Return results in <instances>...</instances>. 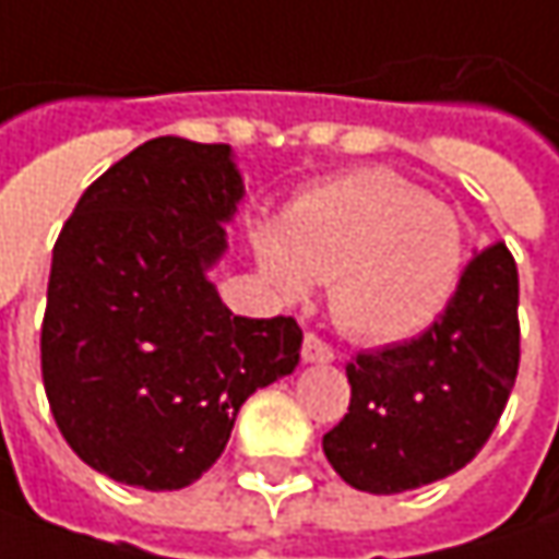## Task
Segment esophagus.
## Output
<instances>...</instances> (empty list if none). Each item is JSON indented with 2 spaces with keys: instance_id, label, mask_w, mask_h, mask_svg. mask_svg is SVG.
Instances as JSON below:
<instances>
[{
  "instance_id": "esophagus-1",
  "label": "esophagus",
  "mask_w": 559,
  "mask_h": 559,
  "mask_svg": "<svg viewBox=\"0 0 559 559\" xmlns=\"http://www.w3.org/2000/svg\"><path fill=\"white\" fill-rule=\"evenodd\" d=\"M300 354H304V360H307V364H332V360H335L332 347L325 345L319 335H307V338H304V350H300Z\"/></svg>"
}]
</instances>
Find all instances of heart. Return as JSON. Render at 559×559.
I'll use <instances>...</instances> for the list:
<instances>
[{"label": "heart", "mask_w": 559, "mask_h": 559, "mask_svg": "<svg viewBox=\"0 0 559 559\" xmlns=\"http://www.w3.org/2000/svg\"><path fill=\"white\" fill-rule=\"evenodd\" d=\"M255 255L287 297L329 281V310L347 338L395 345L427 332L452 304L465 230L449 205L364 167L304 192L284 224L255 234Z\"/></svg>", "instance_id": "heart-1"}]
</instances>
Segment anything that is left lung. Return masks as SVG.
I'll return each mask as SVG.
<instances>
[{"instance_id": "1", "label": "left lung", "mask_w": 559, "mask_h": 559, "mask_svg": "<svg viewBox=\"0 0 559 559\" xmlns=\"http://www.w3.org/2000/svg\"><path fill=\"white\" fill-rule=\"evenodd\" d=\"M345 370L350 405L322 437L342 480L402 493L465 468L490 440L519 373V272L507 243L465 265L427 332L360 350Z\"/></svg>"}]
</instances>
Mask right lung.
I'll return each instance as SVG.
<instances>
[{
    "instance_id": "right-lung-1",
    "label": "right lung",
    "mask_w": 559,
    "mask_h": 559,
    "mask_svg": "<svg viewBox=\"0 0 559 559\" xmlns=\"http://www.w3.org/2000/svg\"><path fill=\"white\" fill-rule=\"evenodd\" d=\"M240 199L230 145L160 135L91 182L62 224L40 370L59 433L94 472L189 487L249 395L300 364L290 316H234L209 281Z\"/></svg>"
}]
</instances>
